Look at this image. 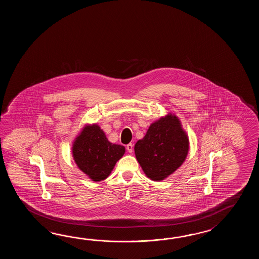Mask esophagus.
Returning <instances> with one entry per match:
<instances>
[{
  "label": "esophagus",
  "instance_id": "34e87169",
  "mask_svg": "<svg viewBox=\"0 0 259 259\" xmlns=\"http://www.w3.org/2000/svg\"><path fill=\"white\" fill-rule=\"evenodd\" d=\"M126 148H127L128 153H132V152H133V144H132V143H128Z\"/></svg>",
  "mask_w": 259,
  "mask_h": 259
}]
</instances>
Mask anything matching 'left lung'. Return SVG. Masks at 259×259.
I'll return each instance as SVG.
<instances>
[{
  "instance_id": "8db88e82",
  "label": "left lung",
  "mask_w": 259,
  "mask_h": 259,
  "mask_svg": "<svg viewBox=\"0 0 259 259\" xmlns=\"http://www.w3.org/2000/svg\"><path fill=\"white\" fill-rule=\"evenodd\" d=\"M135 155L145 175L160 182L182 165L189 152V138L178 116L167 114L149 127L134 146Z\"/></svg>"
}]
</instances>
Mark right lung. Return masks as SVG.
<instances>
[{
	"label": "right lung",
	"mask_w": 259,
	"mask_h": 259,
	"mask_svg": "<svg viewBox=\"0 0 259 259\" xmlns=\"http://www.w3.org/2000/svg\"><path fill=\"white\" fill-rule=\"evenodd\" d=\"M124 154L125 147L111 143L97 124L83 127L72 147L73 158L78 168L95 182L109 176Z\"/></svg>",
	"instance_id": "1"
}]
</instances>
